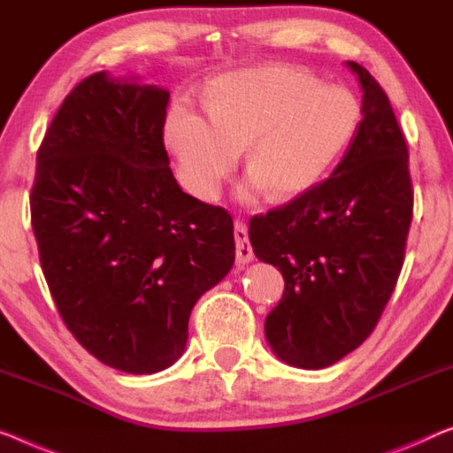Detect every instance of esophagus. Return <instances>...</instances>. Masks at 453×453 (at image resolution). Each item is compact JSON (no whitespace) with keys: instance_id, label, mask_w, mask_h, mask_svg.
<instances>
[{"instance_id":"1","label":"esophagus","mask_w":453,"mask_h":453,"mask_svg":"<svg viewBox=\"0 0 453 453\" xmlns=\"http://www.w3.org/2000/svg\"><path fill=\"white\" fill-rule=\"evenodd\" d=\"M234 238H235V262L238 265H248L254 258V250L248 240V227L242 221L234 224Z\"/></svg>"}]
</instances>
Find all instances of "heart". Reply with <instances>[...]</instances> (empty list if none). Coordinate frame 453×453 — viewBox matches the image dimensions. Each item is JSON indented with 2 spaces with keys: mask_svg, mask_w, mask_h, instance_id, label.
<instances>
[{
  "mask_svg": "<svg viewBox=\"0 0 453 453\" xmlns=\"http://www.w3.org/2000/svg\"><path fill=\"white\" fill-rule=\"evenodd\" d=\"M209 118L179 105L165 136L180 177L199 199H213L246 148V197L268 187L279 199L303 195L326 177L356 136L360 104L343 87L321 85L291 66H260L215 81Z\"/></svg>",
  "mask_w": 453,
  "mask_h": 453,
  "instance_id": "obj_1",
  "label": "heart"
}]
</instances>
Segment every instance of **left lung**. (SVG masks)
<instances>
[{"label":"left lung","mask_w":453,"mask_h":453,"mask_svg":"<svg viewBox=\"0 0 453 453\" xmlns=\"http://www.w3.org/2000/svg\"><path fill=\"white\" fill-rule=\"evenodd\" d=\"M362 119L332 177L250 219L258 260L279 266L285 293L268 313L273 352L319 370L374 332L399 280L413 219L409 148L380 83L357 63Z\"/></svg>","instance_id":"1"}]
</instances>
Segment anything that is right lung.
I'll list each match as a JSON object with an SVG mask.
<instances>
[{
	"label": "right lung",
	"mask_w": 453,
	"mask_h": 453,
	"mask_svg": "<svg viewBox=\"0 0 453 453\" xmlns=\"http://www.w3.org/2000/svg\"><path fill=\"white\" fill-rule=\"evenodd\" d=\"M168 91L104 71L50 121L30 191L40 266L65 326L99 362L154 374L235 258L232 215L183 193L165 148Z\"/></svg>",
	"instance_id": "1"
}]
</instances>
